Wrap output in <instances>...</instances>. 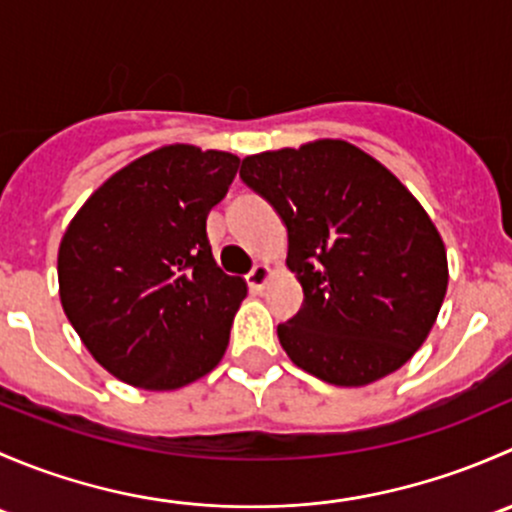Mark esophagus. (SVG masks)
Segmentation results:
<instances>
[{"mask_svg":"<svg viewBox=\"0 0 512 512\" xmlns=\"http://www.w3.org/2000/svg\"><path fill=\"white\" fill-rule=\"evenodd\" d=\"M272 277H275V270L270 265H255L250 275H247V285L255 289V292H262V289L270 285Z\"/></svg>","mask_w":512,"mask_h":512,"instance_id":"esophagus-1","label":"esophagus"}]
</instances>
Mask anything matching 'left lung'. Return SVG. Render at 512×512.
I'll list each match as a JSON object with an SVG mask.
<instances>
[{
  "label": "left lung",
  "instance_id": "left-lung-1",
  "mask_svg": "<svg viewBox=\"0 0 512 512\" xmlns=\"http://www.w3.org/2000/svg\"><path fill=\"white\" fill-rule=\"evenodd\" d=\"M240 178L287 225V267L304 292L277 327L289 359L347 389L401 369L448 289L446 245L411 190L342 138L247 156Z\"/></svg>",
  "mask_w": 512,
  "mask_h": 512
}]
</instances>
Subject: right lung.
Instances as JSON below:
<instances>
[{"label": "right lung", "instance_id": "1", "mask_svg": "<svg viewBox=\"0 0 512 512\" xmlns=\"http://www.w3.org/2000/svg\"><path fill=\"white\" fill-rule=\"evenodd\" d=\"M240 158L170 143L91 193L59 245V299L98 364L146 391H175L223 359L247 282L215 262L205 220Z\"/></svg>", "mask_w": 512, "mask_h": 512}]
</instances>
